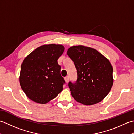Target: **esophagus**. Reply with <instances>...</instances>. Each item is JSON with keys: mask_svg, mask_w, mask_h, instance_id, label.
Returning a JSON list of instances; mask_svg holds the SVG:
<instances>
[{"mask_svg": "<svg viewBox=\"0 0 134 134\" xmlns=\"http://www.w3.org/2000/svg\"><path fill=\"white\" fill-rule=\"evenodd\" d=\"M64 79H65V82H66V83H68V82H69V76H66V77H65Z\"/></svg>", "mask_w": 134, "mask_h": 134, "instance_id": "obj_1", "label": "esophagus"}]
</instances>
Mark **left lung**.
I'll return each mask as SVG.
<instances>
[{
    "mask_svg": "<svg viewBox=\"0 0 134 134\" xmlns=\"http://www.w3.org/2000/svg\"><path fill=\"white\" fill-rule=\"evenodd\" d=\"M67 55L77 70L75 83H69L75 100L85 105H92L104 99L113 83V68L109 60L96 49L83 45L69 48Z\"/></svg>",
    "mask_w": 134,
    "mask_h": 134,
    "instance_id": "obj_1",
    "label": "left lung"
}]
</instances>
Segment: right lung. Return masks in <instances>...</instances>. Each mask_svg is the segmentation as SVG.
Returning a JSON list of instances; mask_svg holds the SVG:
<instances>
[{"label":"right lung","instance_id":"1","mask_svg":"<svg viewBox=\"0 0 134 134\" xmlns=\"http://www.w3.org/2000/svg\"><path fill=\"white\" fill-rule=\"evenodd\" d=\"M64 51L62 45H43L24 60L19 83L25 94L38 104H47L63 90L65 83L58 60Z\"/></svg>","mask_w":134,"mask_h":134}]
</instances>
